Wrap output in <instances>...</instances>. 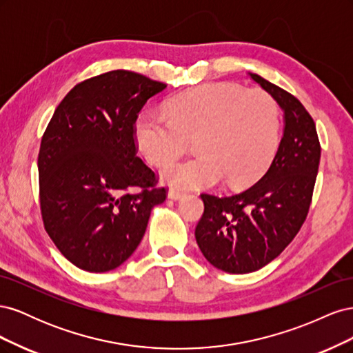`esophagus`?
I'll use <instances>...</instances> for the list:
<instances>
[{"label":"esophagus","mask_w":353,"mask_h":353,"mask_svg":"<svg viewBox=\"0 0 353 353\" xmlns=\"http://www.w3.org/2000/svg\"><path fill=\"white\" fill-rule=\"evenodd\" d=\"M184 196V193H183V191H179V190H169V193H168V197L169 199H172V200H179L181 197H183Z\"/></svg>","instance_id":"1"}]
</instances>
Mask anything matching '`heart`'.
<instances>
[{
    "instance_id": "obj_1",
    "label": "heart",
    "mask_w": 353,
    "mask_h": 353,
    "mask_svg": "<svg viewBox=\"0 0 353 353\" xmlns=\"http://www.w3.org/2000/svg\"><path fill=\"white\" fill-rule=\"evenodd\" d=\"M134 141L147 162L165 165L191 137L198 154L162 169L178 188H200L221 178L232 187L252 183L268 168L280 141L275 100L259 88L212 83L168 100L165 114L143 112L132 125Z\"/></svg>"
}]
</instances>
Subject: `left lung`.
Masks as SVG:
<instances>
[{
	"label": "left lung",
	"mask_w": 353,
	"mask_h": 353,
	"mask_svg": "<svg viewBox=\"0 0 353 353\" xmlns=\"http://www.w3.org/2000/svg\"><path fill=\"white\" fill-rule=\"evenodd\" d=\"M250 78L271 94L284 113L283 137L265 175L240 194H201L205 212L196 240L218 270L248 274L274 261L301 230L312 201L321 145L315 122L294 95Z\"/></svg>",
	"instance_id": "obj_1"
}]
</instances>
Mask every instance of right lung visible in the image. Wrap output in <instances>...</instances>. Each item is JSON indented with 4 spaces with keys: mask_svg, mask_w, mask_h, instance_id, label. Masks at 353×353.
<instances>
[{
    "mask_svg": "<svg viewBox=\"0 0 353 353\" xmlns=\"http://www.w3.org/2000/svg\"><path fill=\"white\" fill-rule=\"evenodd\" d=\"M165 88L130 70L99 74L74 85L42 135V221L61 254L83 271L122 265L143 240L152 209L166 199L132 135L143 105Z\"/></svg>",
    "mask_w": 353,
    "mask_h": 353,
    "instance_id": "add662e5",
    "label": "right lung"
}]
</instances>
